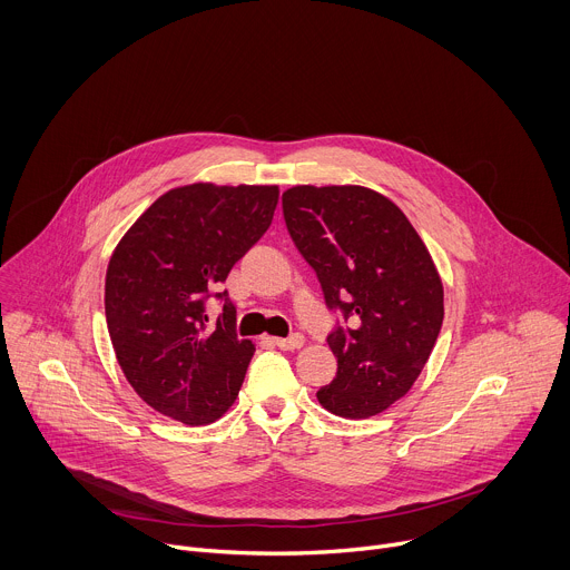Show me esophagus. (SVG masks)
Masks as SVG:
<instances>
[{"label":"esophagus","mask_w":570,"mask_h":570,"mask_svg":"<svg viewBox=\"0 0 570 570\" xmlns=\"http://www.w3.org/2000/svg\"><path fill=\"white\" fill-rule=\"evenodd\" d=\"M273 343H275L279 350H284V352H295V350L304 347V336H302V334H295V336H291V338H273Z\"/></svg>","instance_id":"esophagus-1"}]
</instances>
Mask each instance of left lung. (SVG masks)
Listing matches in <instances>:
<instances>
[{"instance_id":"8db88e82","label":"left lung","mask_w":570,"mask_h":570,"mask_svg":"<svg viewBox=\"0 0 570 570\" xmlns=\"http://www.w3.org/2000/svg\"><path fill=\"white\" fill-rule=\"evenodd\" d=\"M282 207L327 306L350 322L327 338L338 372L317 401L338 417H374L413 387L440 336L444 288L433 257L405 214L361 185H297Z\"/></svg>"}]
</instances>
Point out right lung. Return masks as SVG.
Wrapping results in <instances>:
<instances>
[{
    "label": "right lung",
    "mask_w": 570,
    "mask_h": 570,
    "mask_svg": "<svg viewBox=\"0 0 570 570\" xmlns=\"http://www.w3.org/2000/svg\"><path fill=\"white\" fill-rule=\"evenodd\" d=\"M277 185L194 183L161 194L121 236L106 273L117 363L153 411L212 424L234 403L255 354L234 334L227 291L216 327L205 295L273 223Z\"/></svg>",
    "instance_id": "obj_1"
}]
</instances>
